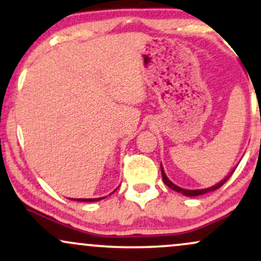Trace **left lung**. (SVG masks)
I'll use <instances>...</instances> for the list:
<instances>
[{
	"mask_svg": "<svg viewBox=\"0 0 261 261\" xmlns=\"http://www.w3.org/2000/svg\"><path fill=\"white\" fill-rule=\"evenodd\" d=\"M161 172H162V178H163L164 184H166L167 187H169L170 189H173V190H174V191H178V193H181L182 195H185V196H197V195H202V194L210 193V191H215V190H216V189H218V188L222 187V185L224 184V182H226L227 180H228L229 176L233 174V172H234V169H233L232 172H230L229 174H228V176H226V178H224L222 181H220V182H218V184L214 185V187H211V188H207V189H201V190H187V189H182V188L176 187L175 184H173V182L170 181L168 178H167V175H166V173H164L163 167H162V164H161Z\"/></svg>",
	"mask_w": 261,
	"mask_h": 261,
	"instance_id": "8db88e82",
	"label": "left lung"
}]
</instances>
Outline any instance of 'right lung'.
I'll use <instances>...</instances> for the list:
<instances>
[{
	"instance_id": "right-lung-1",
	"label": "right lung",
	"mask_w": 261,
	"mask_h": 261,
	"mask_svg": "<svg viewBox=\"0 0 261 261\" xmlns=\"http://www.w3.org/2000/svg\"><path fill=\"white\" fill-rule=\"evenodd\" d=\"M104 199V197H98V199H74L76 201H88V202H93V201H99V200Z\"/></svg>"
}]
</instances>
